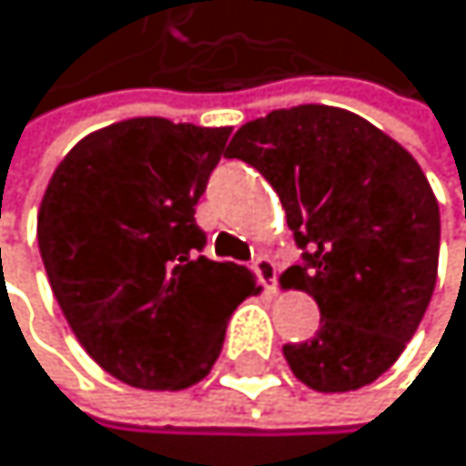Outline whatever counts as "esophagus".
<instances>
[{
  "mask_svg": "<svg viewBox=\"0 0 466 466\" xmlns=\"http://www.w3.org/2000/svg\"><path fill=\"white\" fill-rule=\"evenodd\" d=\"M251 268H254V274H257V279L266 286V291H277V263L271 260L268 254H260L257 260L251 263Z\"/></svg>",
  "mask_w": 466,
  "mask_h": 466,
  "instance_id": "obj_1",
  "label": "esophagus"
}]
</instances>
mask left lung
Wrapping results in <instances>:
<instances>
[{
  "mask_svg": "<svg viewBox=\"0 0 466 466\" xmlns=\"http://www.w3.org/2000/svg\"><path fill=\"white\" fill-rule=\"evenodd\" d=\"M283 200L302 263L286 277L319 305V330L283 345L319 393L370 385L405 350L439 271V203L416 157L348 109L299 104L228 144Z\"/></svg>",
  "mask_w": 466,
  "mask_h": 466,
  "instance_id": "8db88e82",
  "label": "left lung"
}]
</instances>
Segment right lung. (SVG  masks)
<instances>
[{"instance_id": "right-lung-1", "label": "right lung", "mask_w": 466, "mask_h": 466, "mask_svg": "<svg viewBox=\"0 0 466 466\" xmlns=\"http://www.w3.org/2000/svg\"><path fill=\"white\" fill-rule=\"evenodd\" d=\"M228 127L129 118L78 141L39 209L50 289L84 350L121 382L183 390L212 370L246 266L203 257L195 206Z\"/></svg>"}]
</instances>
